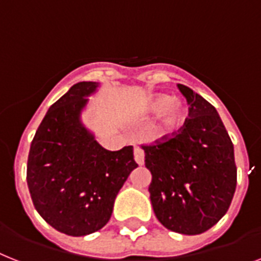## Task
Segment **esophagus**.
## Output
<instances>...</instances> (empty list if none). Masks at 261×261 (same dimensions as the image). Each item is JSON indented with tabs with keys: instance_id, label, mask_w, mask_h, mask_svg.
<instances>
[{
	"instance_id": "34e87169",
	"label": "esophagus",
	"mask_w": 261,
	"mask_h": 261,
	"mask_svg": "<svg viewBox=\"0 0 261 261\" xmlns=\"http://www.w3.org/2000/svg\"><path fill=\"white\" fill-rule=\"evenodd\" d=\"M134 160L138 165L145 164V152L143 150L139 149V147H135L134 149Z\"/></svg>"
}]
</instances>
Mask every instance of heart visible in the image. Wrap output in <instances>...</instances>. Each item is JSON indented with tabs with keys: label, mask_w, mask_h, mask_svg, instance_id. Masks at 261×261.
I'll list each match as a JSON object with an SVG mask.
<instances>
[{
	"label": "heart",
	"mask_w": 261,
	"mask_h": 261,
	"mask_svg": "<svg viewBox=\"0 0 261 261\" xmlns=\"http://www.w3.org/2000/svg\"><path fill=\"white\" fill-rule=\"evenodd\" d=\"M146 112L150 115H158L154 133L158 135H167L175 131L184 122L185 106L179 99H170L165 94H155L146 101Z\"/></svg>",
	"instance_id": "heart-1"
}]
</instances>
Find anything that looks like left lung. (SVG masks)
I'll list each match as a JSON object with an SVG mask.
<instances>
[{
    "instance_id": "8db88e82",
    "label": "left lung",
    "mask_w": 261,
    "mask_h": 261,
    "mask_svg": "<svg viewBox=\"0 0 261 261\" xmlns=\"http://www.w3.org/2000/svg\"><path fill=\"white\" fill-rule=\"evenodd\" d=\"M189 118L178 134L142 146L151 173L150 200L165 228L200 234L229 209L237 182L233 143L219 112L189 87L178 84Z\"/></svg>"
}]
</instances>
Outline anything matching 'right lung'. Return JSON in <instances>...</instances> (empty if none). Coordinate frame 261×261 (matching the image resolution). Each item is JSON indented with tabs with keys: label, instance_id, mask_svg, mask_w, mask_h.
Instances as JSON below:
<instances>
[{
	"label": "right lung",
	"instance_id": "obj_1",
	"mask_svg": "<svg viewBox=\"0 0 261 261\" xmlns=\"http://www.w3.org/2000/svg\"><path fill=\"white\" fill-rule=\"evenodd\" d=\"M99 83L80 82L50 106L28 156L27 182L36 211L68 236H86L109 222L116 194L135 167L133 146L101 147L82 122Z\"/></svg>",
	"mask_w": 261,
	"mask_h": 261
}]
</instances>
